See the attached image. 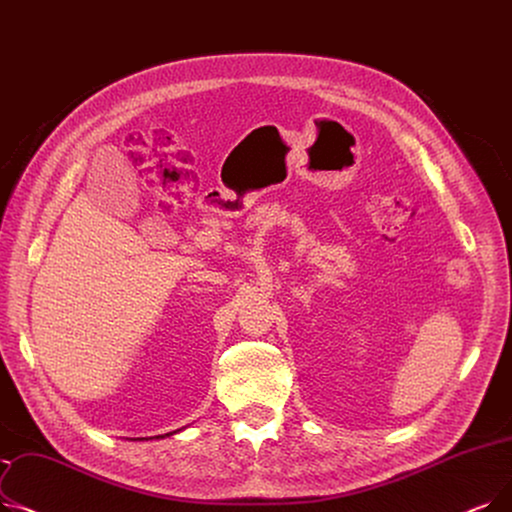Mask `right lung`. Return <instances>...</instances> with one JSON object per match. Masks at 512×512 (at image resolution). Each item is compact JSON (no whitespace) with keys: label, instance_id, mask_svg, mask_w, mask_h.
Wrapping results in <instances>:
<instances>
[{"label":"right lung","instance_id":"right-lung-1","mask_svg":"<svg viewBox=\"0 0 512 512\" xmlns=\"http://www.w3.org/2000/svg\"><path fill=\"white\" fill-rule=\"evenodd\" d=\"M167 435H169V433H167Z\"/></svg>","mask_w":512,"mask_h":512}]
</instances>
